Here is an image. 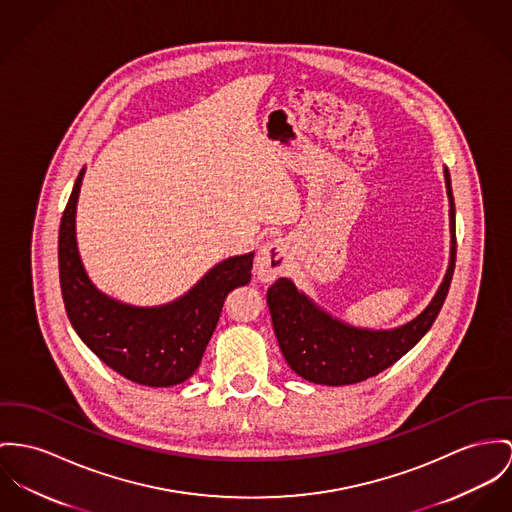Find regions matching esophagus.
<instances>
[{
  "instance_id": "34e87169",
  "label": "esophagus",
  "mask_w": 512,
  "mask_h": 512,
  "mask_svg": "<svg viewBox=\"0 0 512 512\" xmlns=\"http://www.w3.org/2000/svg\"><path fill=\"white\" fill-rule=\"evenodd\" d=\"M286 265H288L286 245L284 241L276 239V241L265 243L259 249L257 261H255V273L261 282H273L286 271Z\"/></svg>"
}]
</instances>
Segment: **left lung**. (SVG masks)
I'll list each match as a JSON object with an SVG mask.
<instances>
[{"instance_id": "obj_1", "label": "left lung", "mask_w": 512, "mask_h": 512, "mask_svg": "<svg viewBox=\"0 0 512 512\" xmlns=\"http://www.w3.org/2000/svg\"><path fill=\"white\" fill-rule=\"evenodd\" d=\"M450 198V265L433 302L413 321L392 331L356 329L315 308L288 278H278L267 292L276 339L288 366L308 382L347 386L368 380L409 353L433 327L448 296L456 267V208L450 173L444 169Z\"/></svg>"}]
</instances>
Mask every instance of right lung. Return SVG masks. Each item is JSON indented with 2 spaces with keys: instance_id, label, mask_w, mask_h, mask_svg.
Here are the masks:
<instances>
[{
  "instance_id": "obj_1",
  "label": "right lung",
  "mask_w": 512,
  "mask_h": 512,
  "mask_svg": "<svg viewBox=\"0 0 512 512\" xmlns=\"http://www.w3.org/2000/svg\"><path fill=\"white\" fill-rule=\"evenodd\" d=\"M83 169L60 222L58 269L64 308L81 341L136 384L165 388L189 380L218 325L226 296L251 280L253 253L216 265L197 286L159 308H130L97 292L76 247V204Z\"/></svg>"
}]
</instances>
